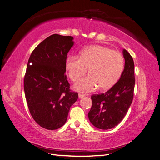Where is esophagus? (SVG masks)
I'll return each mask as SVG.
<instances>
[{
  "label": "esophagus",
  "instance_id": "34e87169",
  "mask_svg": "<svg viewBox=\"0 0 160 160\" xmlns=\"http://www.w3.org/2000/svg\"><path fill=\"white\" fill-rule=\"evenodd\" d=\"M85 95H84V94H82V93H79V98H83Z\"/></svg>",
  "mask_w": 160,
  "mask_h": 160
}]
</instances>
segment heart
<instances>
[{
	"instance_id": "1",
	"label": "heart",
	"mask_w": 160,
	"mask_h": 160,
	"mask_svg": "<svg viewBox=\"0 0 160 160\" xmlns=\"http://www.w3.org/2000/svg\"><path fill=\"white\" fill-rule=\"evenodd\" d=\"M65 68L72 81H78L89 69V75L75 85L79 91H93L99 88L108 90L119 79L124 68V58L119 51L101 45H92L85 48L79 57L69 56Z\"/></svg>"
}]
</instances>
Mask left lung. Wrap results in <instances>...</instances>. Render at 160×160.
Returning <instances> with one entry per match:
<instances>
[{
    "mask_svg": "<svg viewBox=\"0 0 160 160\" xmlns=\"http://www.w3.org/2000/svg\"><path fill=\"white\" fill-rule=\"evenodd\" d=\"M125 67L119 81L105 93L92 95L91 108L88 113L91 123L101 129H109L124 118L132 103L135 87L134 62L123 50Z\"/></svg>",
    "mask_w": 160,
    "mask_h": 160,
    "instance_id": "8db88e82",
    "label": "left lung"
}]
</instances>
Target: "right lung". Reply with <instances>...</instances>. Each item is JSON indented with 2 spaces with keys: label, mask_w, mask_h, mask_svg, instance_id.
Returning <instances> with one entry per match:
<instances>
[{
  "label": "right lung",
  "mask_w": 160,
  "mask_h": 160,
  "mask_svg": "<svg viewBox=\"0 0 160 160\" xmlns=\"http://www.w3.org/2000/svg\"><path fill=\"white\" fill-rule=\"evenodd\" d=\"M71 36L54 34L31 52L24 77L25 98L33 119L42 128L54 130L63 125L78 93L70 89L65 75Z\"/></svg>",
  "instance_id": "1"
}]
</instances>
